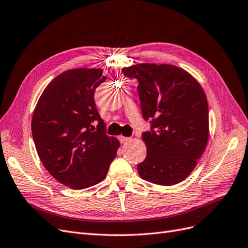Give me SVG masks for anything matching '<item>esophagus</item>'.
<instances>
[{
	"mask_svg": "<svg viewBox=\"0 0 248 248\" xmlns=\"http://www.w3.org/2000/svg\"><path fill=\"white\" fill-rule=\"evenodd\" d=\"M130 140H131V138L124 137V136H121V137H119V141H121V143H125V142L130 141Z\"/></svg>",
	"mask_w": 248,
	"mask_h": 248,
	"instance_id": "esophagus-1",
	"label": "esophagus"
}]
</instances>
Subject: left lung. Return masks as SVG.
<instances>
[{"label": "left lung", "mask_w": 248, "mask_h": 248, "mask_svg": "<svg viewBox=\"0 0 248 248\" xmlns=\"http://www.w3.org/2000/svg\"><path fill=\"white\" fill-rule=\"evenodd\" d=\"M138 80L142 115L150 131L142 133L147 155L137 166L142 179L173 186L195 169L209 137L208 103L202 86L183 69L139 63L122 70Z\"/></svg>", "instance_id": "obj_1"}]
</instances>
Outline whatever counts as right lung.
<instances>
[{
    "label": "right lung",
    "mask_w": 248,
    "mask_h": 248,
    "mask_svg": "<svg viewBox=\"0 0 248 248\" xmlns=\"http://www.w3.org/2000/svg\"><path fill=\"white\" fill-rule=\"evenodd\" d=\"M106 80L102 69H72L55 77L40 97L31 118L38 155L52 176L74 189L106 177L119 141L106 134L94 104Z\"/></svg>",
    "instance_id": "right-lung-1"
}]
</instances>
